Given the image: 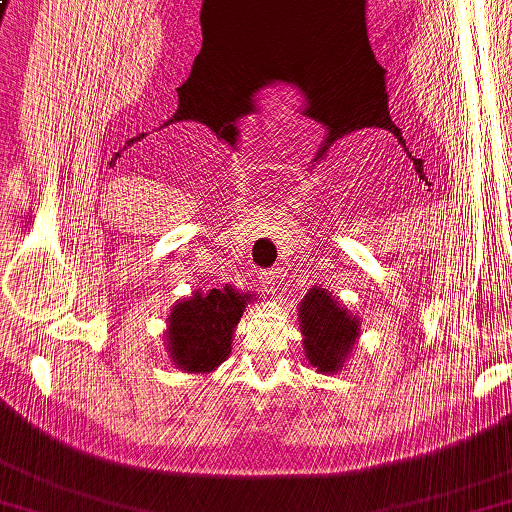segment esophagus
Segmentation results:
<instances>
[{
	"instance_id": "1",
	"label": "esophagus",
	"mask_w": 512,
	"mask_h": 512,
	"mask_svg": "<svg viewBox=\"0 0 512 512\" xmlns=\"http://www.w3.org/2000/svg\"><path fill=\"white\" fill-rule=\"evenodd\" d=\"M258 279H261V285L267 294H274L276 290H279L281 272L279 270H263L261 274H258Z\"/></svg>"
}]
</instances>
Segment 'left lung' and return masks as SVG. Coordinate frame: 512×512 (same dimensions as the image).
I'll use <instances>...</instances> for the list:
<instances>
[{
    "label": "left lung",
    "mask_w": 512,
    "mask_h": 512,
    "mask_svg": "<svg viewBox=\"0 0 512 512\" xmlns=\"http://www.w3.org/2000/svg\"><path fill=\"white\" fill-rule=\"evenodd\" d=\"M306 357L319 373H335L353 351L357 319L337 306L324 288H312L299 308Z\"/></svg>",
    "instance_id": "obj_1"
}]
</instances>
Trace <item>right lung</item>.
Wrapping results in <instances>:
<instances>
[{
    "instance_id": "obj_1",
    "label": "right lung",
    "mask_w": 512,
    "mask_h": 512,
    "mask_svg": "<svg viewBox=\"0 0 512 512\" xmlns=\"http://www.w3.org/2000/svg\"><path fill=\"white\" fill-rule=\"evenodd\" d=\"M249 294L236 290L195 292L170 312L168 351L179 369L209 373L231 353V335L238 326Z\"/></svg>"
}]
</instances>
